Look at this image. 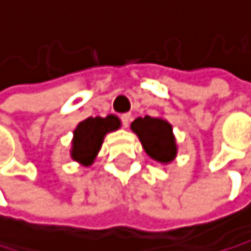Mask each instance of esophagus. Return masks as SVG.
Segmentation results:
<instances>
[{
    "label": "esophagus",
    "instance_id": "esophagus-1",
    "mask_svg": "<svg viewBox=\"0 0 251 251\" xmlns=\"http://www.w3.org/2000/svg\"><path fill=\"white\" fill-rule=\"evenodd\" d=\"M131 120H133V117H131V114H123V115H122V123H123V126H125V128H128V126H129Z\"/></svg>",
    "mask_w": 251,
    "mask_h": 251
}]
</instances>
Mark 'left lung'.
I'll list each match as a JSON object with an SVG mask.
<instances>
[{
	"mask_svg": "<svg viewBox=\"0 0 251 251\" xmlns=\"http://www.w3.org/2000/svg\"><path fill=\"white\" fill-rule=\"evenodd\" d=\"M131 129L139 136L144 150L153 160L160 163H169L176 158V139L172 134V126L168 122L145 115L144 118H136L131 123Z\"/></svg>",
	"mask_w": 251,
	"mask_h": 251,
	"instance_id": "1",
	"label": "left lung"
}]
</instances>
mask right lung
Instances as JSON below:
<instances>
[{"mask_svg":"<svg viewBox=\"0 0 251 251\" xmlns=\"http://www.w3.org/2000/svg\"><path fill=\"white\" fill-rule=\"evenodd\" d=\"M120 128V120L115 115L107 117H88L87 120L79 123L74 131V141L71 155L75 161L83 166H90L95 156L101 149L102 139L109 131H115Z\"/></svg>","mask_w":251,"mask_h":251,"instance_id":"add662e5","label":"right lung"}]
</instances>
